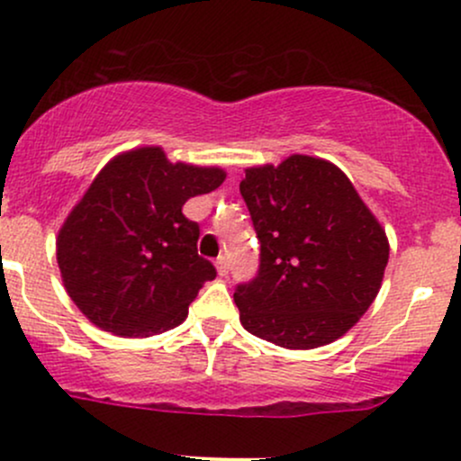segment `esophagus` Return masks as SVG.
I'll return each instance as SVG.
<instances>
[{
    "label": "esophagus",
    "mask_w": 461,
    "mask_h": 461,
    "mask_svg": "<svg viewBox=\"0 0 461 461\" xmlns=\"http://www.w3.org/2000/svg\"><path fill=\"white\" fill-rule=\"evenodd\" d=\"M216 273H219L221 277H225V275L230 273V262H227L225 256H221L219 260H216Z\"/></svg>",
    "instance_id": "34e87169"
}]
</instances>
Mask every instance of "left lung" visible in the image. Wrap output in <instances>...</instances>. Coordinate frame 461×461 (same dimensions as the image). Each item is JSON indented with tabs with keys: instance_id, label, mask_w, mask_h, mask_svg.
I'll use <instances>...</instances> for the list:
<instances>
[{
	"instance_id": "obj_1",
	"label": "left lung",
	"mask_w": 461,
	"mask_h": 461,
	"mask_svg": "<svg viewBox=\"0 0 461 461\" xmlns=\"http://www.w3.org/2000/svg\"><path fill=\"white\" fill-rule=\"evenodd\" d=\"M260 271L234 301L242 327L284 348L338 340L370 308L384 282L385 230L336 164L312 156L245 168L240 182Z\"/></svg>"
}]
</instances>
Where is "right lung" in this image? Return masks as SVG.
Listing matches in <instances>:
<instances>
[{"mask_svg":"<svg viewBox=\"0 0 461 461\" xmlns=\"http://www.w3.org/2000/svg\"><path fill=\"white\" fill-rule=\"evenodd\" d=\"M223 182V168L173 164L162 147L114 156L56 238L62 284L79 312L123 338H149L186 321L216 271L197 253L199 225L182 208Z\"/></svg>","mask_w":461,"mask_h":461,"instance_id":"right-lung-1","label":"right lung"}]
</instances>
